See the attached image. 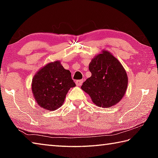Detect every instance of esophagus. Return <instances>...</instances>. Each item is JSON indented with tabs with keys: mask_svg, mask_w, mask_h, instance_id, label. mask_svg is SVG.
Here are the masks:
<instances>
[{
	"mask_svg": "<svg viewBox=\"0 0 158 158\" xmlns=\"http://www.w3.org/2000/svg\"><path fill=\"white\" fill-rule=\"evenodd\" d=\"M83 84V80H77L76 81V85L77 86H80V85H81Z\"/></svg>",
	"mask_w": 158,
	"mask_h": 158,
	"instance_id": "obj_1",
	"label": "esophagus"
}]
</instances>
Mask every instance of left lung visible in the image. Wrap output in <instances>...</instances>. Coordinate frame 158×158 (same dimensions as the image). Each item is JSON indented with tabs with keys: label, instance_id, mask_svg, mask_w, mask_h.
I'll return each mask as SVG.
<instances>
[{
	"label": "left lung",
	"instance_id": "1",
	"mask_svg": "<svg viewBox=\"0 0 158 158\" xmlns=\"http://www.w3.org/2000/svg\"><path fill=\"white\" fill-rule=\"evenodd\" d=\"M91 77L83 83L81 89L100 107L116 105L124 97L128 78L120 61L109 51L102 50L89 64Z\"/></svg>",
	"mask_w": 158,
	"mask_h": 158
}]
</instances>
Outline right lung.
<instances>
[{"mask_svg": "<svg viewBox=\"0 0 158 158\" xmlns=\"http://www.w3.org/2000/svg\"><path fill=\"white\" fill-rule=\"evenodd\" d=\"M75 85L69 70L63 68L60 60H56L47 63L35 74L32 92L40 107L55 111L63 105L68 90Z\"/></svg>", "mask_w": 158, "mask_h": 158, "instance_id": "add662e5", "label": "right lung"}]
</instances>
